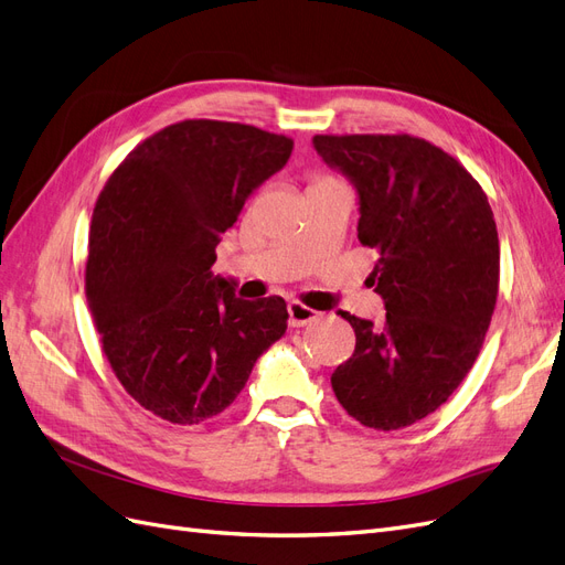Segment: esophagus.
I'll return each instance as SVG.
<instances>
[{"instance_id":"34e87169","label":"esophagus","mask_w":565,"mask_h":565,"mask_svg":"<svg viewBox=\"0 0 565 565\" xmlns=\"http://www.w3.org/2000/svg\"><path fill=\"white\" fill-rule=\"evenodd\" d=\"M287 313H289V324H292V328H303V324H309L311 320L318 318V311L309 309V306H303L301 301H289Z\"/></svg>"}]
</instances>
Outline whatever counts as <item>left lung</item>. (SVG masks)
Wrapping results in <instances>:
<instances>
[{
    "instance_id": "1",
    "label": "left lung",
    "mask_w": 565,
    "mask_h": 565,
    "mask_svg": "<svg viewBox=\"0 0 565 565\" xmlns=\"http://www.w3.org/2000/svg\"><path fill=\"white\" fill-rule=\"evenodd\" d=\"M324 164L358 193V241L386 320L339 311L355 351L332 372L334 396L370 429L431 415L467 377L498 301L500 241L488 198L446 150L417 136H313Z\"/></svg>"
}]
</instances>
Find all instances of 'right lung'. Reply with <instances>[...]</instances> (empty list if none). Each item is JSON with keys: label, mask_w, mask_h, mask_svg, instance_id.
I'll list each match as a JSON object with an SVG mask.
<instances>
[{"label": "right lung", "mask_w": 565, "mask_h": 565, "mask_svg": "<svg viewBox=\"0 0 565 565\" xmlns=\"http://www.w3.org/2000/svg\"><path fill=\"white\" fill-rule=\"evenodd\" d=\"M292 139L185 119L136 146L98 195L87 299L115 377L152 415L200 424L237 398L287 330L282 297L245 301L216 245Z\"/></svg>", "instance_id": "obj_1"}]
</instances>
